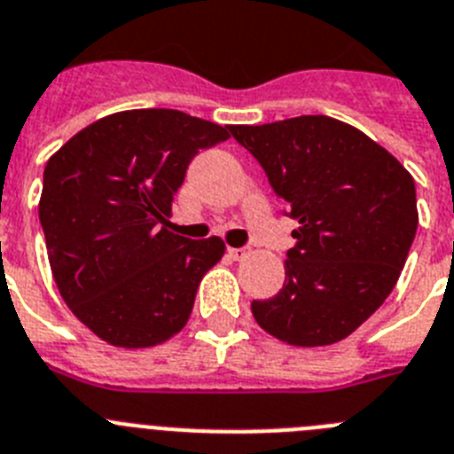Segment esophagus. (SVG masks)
<instances>
[{
	"label": "esophagus",
	"mask_w": 454,
	"mask_h": 454,
	"mask_svg": "<svg viewBox=\"0 0 454 454\" xmlns=\"http://www.w3.org/2000/svg\"><path fill=\"white\" fill-rule=\"evenodd\" d=\"M228 255H231L232 260H242L244 255H247V249H232L231 247V249H228Z\"/></svg>",
	"instance_id": "esophagus-1"
}]
</instances>
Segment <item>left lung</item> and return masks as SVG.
<instances>
[{
    "mask_svg": "<svg viewBox=\"0 0 454 454\" xmlns=\"http://www.w3.org/2000/svg\"><path fill=\"white\" fill-rule=\"evenodd\" d=\"M228 129L297 222L286 283L251 303L255 322L294 347L342 340L384 303L407 262L418 228L411 173L361 129L329 116Z\"/></svg>",
    "mask_w": 454,
    "mask_h": 454,
    "instance_id": "obj_1",
    "label": "left lung"
}]
</instances>
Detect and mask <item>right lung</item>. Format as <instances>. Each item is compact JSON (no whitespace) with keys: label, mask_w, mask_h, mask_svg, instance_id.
Here are the masks:
<instances>
[{"label":"right lung","mask_w":454,"mask_h":454,"mask_svg":"<svg viewBox=\"0 0 454 454\" xmlns=\"http://www.w3.org/2000/svg\"><path fill=\"white\" fill-rule=\"evenodd\" d=\"M228 128L178 109H132L77 132L47 160L38 216L54 283L74 317L114 347L176 336L222 238L168 231L189 161Z\"/></svg>","instance_id":"obj_1"}]
</instances>
